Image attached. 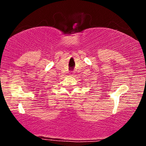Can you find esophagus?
Listing matches in <instances>:
<instances>
[{
    "label": "esophagus",
    "instance_id": "1",
    "mask_svg": "<svg viewBox=\"0 0 146 146\" xmlns=\"http://www.w3.org/2000/svg\"><path fill=\"white\" fill-rule=\"evenodd\" d=\"M69 74H71V75H72V74H73V73H72V71H71V72H70V73H69Z\"/></svg>",
    "mask_w": 146,
    "mask_h": 146
}]
</instances>
